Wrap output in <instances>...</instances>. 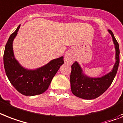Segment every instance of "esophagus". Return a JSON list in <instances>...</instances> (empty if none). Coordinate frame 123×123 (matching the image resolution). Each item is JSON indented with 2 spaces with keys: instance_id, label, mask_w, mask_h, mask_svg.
Masks as SVG:
<instances>
[{
  "instance_id": "obj_1",
  "label": "esophagus",
  "mask_w": 123,
  "mask_h": 123,
  "mask_svg": "<svg viewBox=\"0 0 123 123\" xmlns=\"http://www.w3.org/2000/svg\"><path fill=\"white\" fill-rule=\"evenodd\" d=\"M73 60H74L73 57V56H72L71 54L70 53H67L65 55L64 61L66 62H67V63H69V64H71L73 62Z\"/></svg>"
}]
</instances>
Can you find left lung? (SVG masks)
<instances>
[{"mask_svg": "<svg viewBox=\"0 0 123 123\" xmlns=\"http://www.w3.org/2000/svg\"><path fill=\"white\" fill-rule=\"evenodd\" d=\"M111 35L116 50V62L111 71L100 78H92L85 75L77 61L71 66L70 83L71 92L75 96L83 99H94L100 96L110 86L116 75L119 64V48L113 33Z\"/></svg>", "mask_w": 123, "mask_h": 123, "instance_id": "1", "label": "left lung"}]
</instances>
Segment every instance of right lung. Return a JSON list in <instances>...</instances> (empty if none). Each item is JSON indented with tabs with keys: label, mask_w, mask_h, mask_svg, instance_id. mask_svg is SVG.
Returning <instances> with one entry per match:
<instances>
[{
	"label": "right lung",
	"mask_w": 123,
	"mask_h": 123,
	"mask_svg": "<svg viewBox=\"0 0 123 123\" xmlns=\"http://www.w3.org/2000/svg\"><path fill=\"white\" fill-rule=\"evenodd\" d=\"M20 25L8 39L4 54V66L6 75L13 86L21 94L33 96L45 92L52 80L64 64L63 57L55 59L36 69H28L22 66L14 57L12 43Z\"/></svg>",
	"instance_id": "obj_1"
}]
</instances>
